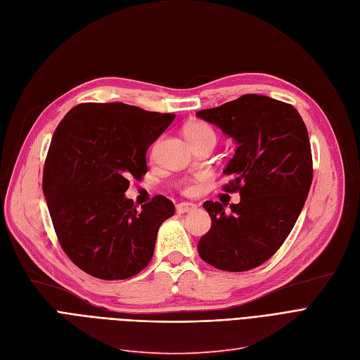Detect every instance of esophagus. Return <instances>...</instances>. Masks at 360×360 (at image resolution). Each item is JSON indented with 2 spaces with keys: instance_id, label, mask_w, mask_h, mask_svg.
Returning a JSON list of instances; mask_svg holds the SVG:
<instances>
[{
  "instance_id": "1",
  "label": "esophagus",
  "mask_w": 360,
  "mask_h": 360,
  "mask_svg": "<svg viewBox=\"0 0 360 360\" xmlns=\"http://www.w3.org/2000/svg\"><path fill=\"white\" fill-rule=\"evenodd\" d=\"M195 209H197V205H194V203H179V205H176L178 214H187V212H191V210H195Z\"/></svg>"
}]
</instances>
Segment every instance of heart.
<instances>
[{
    "label": "heart",
    "instance_id": "1",
    "mask_svg": "<svg viewBox=\"0 0 360 360\" xmlns=\"http://www.w3.org/2000/svg\"><path fill=\"white\" fill-rule=\"evenodd\" d=\"M185 133H187L188 141H193V139H197V138H203V136H215V130L205 122L190 123L187 126V130H185ZM179 188L184 194L194 195V194L200 191V182H198V181H184V182H181Z\"/></svg>",
    "mask_w": 360,
    "mask_h": 360
}]
</instances>
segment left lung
I'll return each mask as SVG.
<instances>
[{
	"mask_svg": "<svg viewBox=\"0 0 360 360\" xmlns=\"http://www.w3.org/2000/svg\"><path fill=\"white\" fill-rule=\"evenodd\" d=\"M197 115L237 142L224 191L240 194L229 210L219 202L203 203L212 225L197 245L198 255L222 271L252 270L283 245L309 195L307 127L290 103L262 95H243Z\"/></svg>",
	"mask_w": 360,
	"mask_h": 360,
	"instance_id": "8db88e82",
	"label": "left lung"
}]
</instances>
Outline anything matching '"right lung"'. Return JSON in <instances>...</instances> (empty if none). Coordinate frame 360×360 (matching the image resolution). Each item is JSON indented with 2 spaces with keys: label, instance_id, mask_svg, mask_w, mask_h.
Segmentation results:
<instances>
[{
  "label": "right lung",
  "instance_id": "right-lung-1",
  "mask_svg": "<svg viewBox=\"0 0 360 360\" xmlns=\"http://www.w3.org/2000/svg\"><path fill=\"white\" fill-rule=\"evenodd\" d=\"M173 120L123 102H87L53 133L43 191L59 245L79 270L124 281L151 261L157 231L175 206L160 194L136 210L124 193L148 170L146 150Z\"/></svg>",
  "mask_w": 360,
  "mask_h": 360
}]
</instances>
